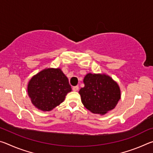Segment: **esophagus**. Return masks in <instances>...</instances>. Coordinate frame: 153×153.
Segmentation results:
<instances>
[{
    "instance_id": "34e87169",
    "label": "esophagus",
    "mask_w": 153,
    "mask_h": 153,
    "mask_svg": "<svg viewBox=\"0 0 153 153\" xmlns=\"http://www.w3.org/2000/svg\"><path fill=\"white\" fill-rule=\"evenodd\" d=\"M72 90H73L74 92H76V91H77V90H79V86H74L73 88H72Z\"/></svg>"
}]
</instances>
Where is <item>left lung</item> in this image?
<instances>
[{"mask_svg":"<svg viewBox=\"0 0 153 153\" xmlns=\"http://www.w3.org/2000/svg\"><path fill=\"white\" fill-rule=\"evenodd\" d=\"M84 87L79 91L82 102L88 110L105 115L116 107L121 98L117 82L107 75L88 74L84 79Z\"/></svg>","mask_w":153,"mask_h":153,"instance_id":"obj_1","label":"left lung"}]
</instances>
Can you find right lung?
Wrapping results in <instances>:
<instances>
[{"label": "right lung", "instance_id": "obj_1", "mask_svg": "<svg viewBox=\"0 0 153 153\" xmlns=\"http://www.w3.org/2000/svg\"><path fill=\"white\" fill-rule=\"evenodd\" d=\"M71 91L68 78L59 68L43 69L33 76L27 85L32 104L43 111H50L60 105Z\"/></svg>", "mask_w": 153, "mask_h": 153}]
</instances>
